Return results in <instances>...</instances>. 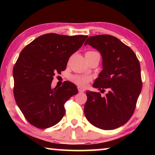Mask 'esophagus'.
Returning a JSON list of instances; mask_svg holds the SVG:
<instances>
[{"label":"esophagus","mask_w":155,"mask_h":155,"mask_svg":"<svg viewBox=\"0 0 155 155\" xmlns=\"http://www.w3.org/2000/svg\"><path fill=\"white\" fill-rule=\"evenodd\" d=\"M78 91H79V92H83L85 91V90H84V88L81 87H78Z\"/></svg>","instance_id":"obj_1"}]
</instances>
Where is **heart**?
Returning a JSON list of instances; mask_svg holds the SVG:
<instances>
[{"instance_id":"obj_1","label":"heart","mask_w":155,"mask_h":155,"mask_svg":"<svg viewBox=\"0 0 155 155\" xmlns=\"http://www.w3.org/2000/svg\"><path fill=\"white\" fill-rule=\"evenodd\" d=\"M87 53H95L94 51H89ZM71 81L77 85L84 87L91 81V78L87 75H74L71 77Z\"/></svg>"}]
</instances>
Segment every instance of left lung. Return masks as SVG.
Returning a JSON list of instances; mask_svg holds the SVG:
<instances>
[{
  "mask_svg": "<svg viewBox=\"0 0 155 155\" xmlns=\"http://www.w3.org/2000/svg\"><path fill=\"white\" fill-rule=\"evenodd\" d=\"M89 44L102 57L103 69L93 84L99 92L87 91L84 107L87 119L102 130H113L126 124L135 111L143 87L140 65L133 51L111 35L90 37Z\"/></svg>",
  "mask_w": 155,
  "mask_h": 155,
  "instance_id": "8db88e82",
  "label": "left lung"
}]
</instances>
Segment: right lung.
<instances>
[{"instance_id":"obj_1","label":"right lung","mask_w":155,"mask_h":155,"mask_svg":"<svg viewBox=\"0 0 155 155\" xmlns=\"http://www.w3.org/2000/svg\"><path fill=\"white\" fill-rule=\"evenodd\" d=\"M87 35L55 33L37 37L23 48L13 68L14 97L29 124L38 128H50L65 114L64 104L78 94L69 81L51 87L55 73L65 71L68 59L83 44Z\"/></svg>"}]
</instances>
